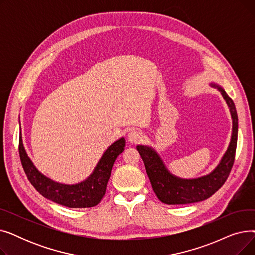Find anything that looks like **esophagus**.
<instances>
[{
  "mask_svg": "<svg viewBox=\"0 0 255 255\" xmlns=\"http://www.w3.org/2000/svg\"><path fill=\"white\" fill-rule=\"evenodd\" d=\"M143 138V134L142 132L136 129H133L128 133V141L131 143H139Z\"/></svg>",
  "mask_w": 255,
  "mask_h": 255,
  "instance_id": "obj_1",
  "label": "esophagus"
}]
</instances>
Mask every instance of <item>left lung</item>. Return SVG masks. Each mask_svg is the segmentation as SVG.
Segmentation results:
<instances>
[{"instance_id":"8db88e82","label":"left lung","mask_w":255,"mask_h":255,"mask_svg":"<svg viewBox=\"0 0 255 255\" xmlns=\"http://www.w3.org/2000/svg\"><path fill=\"white\" fill-rule=\"evenodd\" d=\"M229 106L233 119V133L229 148L221 161L209 175L196 179H181L168 171L163 160L158 153L148 145H137L136 149L143 160L146 173L151 181L153 190L162 203L167 205H185L202 202L212 196L225 183L235 161L238 140V115L232 98L216 84Z\"/></svg>"}]
</instances>
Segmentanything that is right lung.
<instances>
[{
    "label": "right lung",
    "instance_id": "1",
    "mask_svg": "<svg viewBox=\"0 0 255 255\" xmlns=\"http://www.w3.org/2000/svg\"><path fill=\"white\" fill-rule=\"evenodd\" d=\"M125 139L122 137L109 146L102 155L90 177L78 184L67 185L50 180L40 172L26 154L19 136L20 161L31 184L45 198L68 208H91L100 203L105 194L113 165L117 157L124 151Z\"/></svg>",
    "mask_w": 255,
    "mask_h": 255
}]
</instances>
